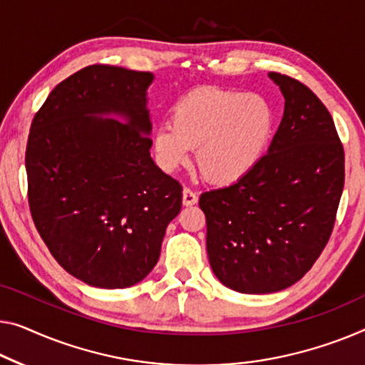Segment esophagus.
I'll return each instance as SVG.
<instances>
[{"label": "esophagus", "mask_w": 365, "mask_h": 365, "mask_svg": "<svg viewBox=\"0 0 365 365\" xmlns=\"http://www.w3.org/2000/svg\"><path fill=\"white\" fill-rule=\"evenodd\" d=\"M198 201V195L193 192L192 188L185 187L183 188V205L185 206H192V205H197Z\"/></svg>", "instance_id": "34e87169"}]
</instances>
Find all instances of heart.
I'll return each instance as SVG.
<instances>
[{
    "mask_svg": "<svg viewBox=\"0 0 365 365\" xmlns=\"http://www.w3.org/2000/svg\"><path fill=\"white\" fill-rule=\"evenodd\" d=\"M172 121L154 133V152L165 170H175L197 148V164L208 180H242L264 160L275 128V110L264 95L201 86L172 108Z\"/></svg>",
    "mask_w": 365,
    "mask_h": 365,
    "instance_id": "1",
    "label": "heart"
}]
</instances>
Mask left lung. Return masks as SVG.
Returning <instances> with one entry per match:
<instances>
[{
    "mask_svg": "<svg viewBox=\"0 0 365 365\" xmlns=\"http://www.w3.org/2000/svg\"><path fill=\"white\" fill-rule=\"evenodd\" d=\"M269 77L285 110L264 160L242 180L200 197L211 269L239 293L280 292L313 267L344 187V149L322 100L295 78Z\"/></svg>",
    "mask_w": 365,
    "mask_h": 365,
    "instance_id": "8db88e82",
    "label": "left lung"
}]
</instances>
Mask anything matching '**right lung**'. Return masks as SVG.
I'll list each match as a JSON object with an SVG mask.
<instances>
[{"mask_svg": "<svg viewBox=\"0 0 365 365\" xmlns=\"http://www.w3.org/2000/svg\"><path fill=\"white\" fill-rule=\"evenodd\" d=\"M152 80L150 72L90 65L58 83L32 119V220L53 259L91 287L145 279L182 210V185L149 152Z\"/></svg>", "mask_w": 365, "mask_h": 365, "instance_id": "right-lung-1", "label": "right lung"}]
</instances>
